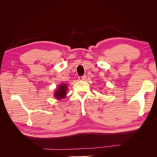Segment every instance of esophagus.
<instances>
[{
    "label": "esophagus",
    "mask_w": 157,
    "mask_h": 157,
    "mask_svg": "<svg viewBox=\"0 0 157 157\" xmlns=\"http://www.w3.org/2000/svg\"><path fill=\"white\" fill-rule=\"evenodd\" d=\"M86 78V75H83V76H80V77H78V80H85Z\"/></svg>",
    "instance_id": "34e87169"
}]
</instances>
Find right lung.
Here are the masks:
<instances>
[{"mask_svg":"<svg viewBox=\"0 0 157 157\" xmlns=\"http://www.w3.org/2000/svg\"><path fill=\"white\" fill-rule=\"evenodd\" d=\"M67 85L65 84H60L55 92L54 96L56 98L58 99H61L62 98H64L66 96V93H67Z\"/></svg>","mask_w":157,"mask_h":157,"instance_id":"add662e5","label":"right lung"}]
</instances>
